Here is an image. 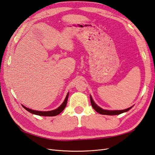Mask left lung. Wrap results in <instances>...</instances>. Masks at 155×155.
I'll return each mask as SVG.
<instances>
[{
  "mask_svg": "<svg viewBox=\"0 0 155 155\" xmlns=\"http://www.w3.org/2000/svg\"><path fill=\"white\" fill-rule=\"evenodd\" d=\"M91 97V105L92 106V107L94 108V109L96 112H97L98 113H100L101 114H105V115H117V114H120L123 113V112H127L129 110H130L132 107L128 108V109H125V110H104L101 109L100 107H98L94 101L92 100V98L91 97V96H90Z\"/></svg>",
  "mask_w": 155,
  "mask_h": 155,
  "instance_id": "left-lung-1",
  "label": "left lung"
}]
</instances>
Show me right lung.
I'll return each instance as SVG.
<instances>
[{"mask_svg":"<svg viewBox=\"0 0 155 155\" xmlns=\"http://www.w3.org/2000/svg\"><path fill=\"white\" fill-rule=\"evenodd\" d=\"M68 93L67 94V95L66 96V98H65V100H64L63 104L61 105L58 109H56L55 110H50V111H37V110H31L30 109H28V108H27L25 106L22 107L25 108V109L27 110L30 112V113H32L34 114H36V115H39V116H57L59 114H60L61 112L64 109L65 107L67 105V100H68Z\"/></svg>","mask_w":155,"mask_h":155,"instance_id":"right-lung-1","label":"right lung"}]
</instances>
